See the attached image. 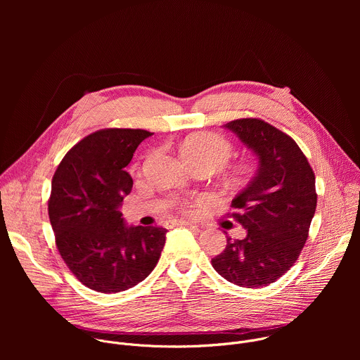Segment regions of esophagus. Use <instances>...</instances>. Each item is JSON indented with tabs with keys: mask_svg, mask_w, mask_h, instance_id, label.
Wrapping results in <instances>:
<instances>
[{
	"mask_svg": "<svg viewBox=\"0 0 360 360\" xmlns=\"http://www.w3.org/2000/svg\"><path fill=\"white\" fill-rule=\"evenodd\" d=\"M176 225H184V226H192V228H196V225H195V224H192V222H189V221H179V222H176Z\"/></svg>",
	"mask_w": 360,
	"mask_h": 360,
	"instance_id": "obj_1",
	"label": "esophagus"
}]
</instances>
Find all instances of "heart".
<instances>
[{
  "label": "heart",
  "instance_id": "1",
  "mask_svg": "<svg viewBox=\"0 0 360 360\" xmlns=\"http://www.w3.org/2000/svg\"><path fill=\"white\" fill-rule=\"evenodd\" d=\"M182 152L189 162L221 168L231 160L233 146L219 134H200L189 138L184 143Z\"/></svg>",
  "mask_w": 360,
  "mask_h": 360
}]
</instances>
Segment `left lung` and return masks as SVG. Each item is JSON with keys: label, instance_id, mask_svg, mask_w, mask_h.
<instances>
[{"label": "left lung", "instance_id": "left-lung-1", "mask_svg": "<svg viewBox=\"0 0 360 360\" xmlns=\"http://www.w3.org/2000/svg\"><path fill=\"white\" fill-rule=\"evenodd\" d=\"M255 152L258 169L233 198V217L243 239L226 238L222 253L211 261L228 282L262 288L286 274L299 258L316 211L315 174L297 143L258 118L225 125Z\"/></svg>", "mask_w": 360, "mask_h": 360}]
</instances>
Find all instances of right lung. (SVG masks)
I'll return each mask as SVG.
<instances>
[{
    "label": "right lung",
    "mask_w": 360,
    "mask_h": 360,
    "mask_svg": "<svg viewBox=\"0 0 360 360\" xmlns=\"http://www.w3.org/2000/svg\"><path fill=\"white\" fill-rule=\"evenodd\" d=\"M152 132L107 128L74 145L58 165L48 200L61 258L86 288L117 293L142 282L157 266L167 229L125 226L120 208L132 189L125 171Z\"/></svg>",
    "instance_id": "obj_1"
}]
</instances>
